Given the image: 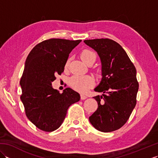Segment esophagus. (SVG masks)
<instances>
[{"instance_id":"34e87169","label":"esophagus","mask_w":158,"mask_h":158,"mask_svg":"<svg viewBox=\"0 0 158 158\" xmlns=\"http://www.w3.org/2000/svg\"><path fill=\"white\" fill-rule=\"evenodd\" d=\"M87 98H88V96H85L84 94H81V100H85Z\"/></svg>"}]
</instances>
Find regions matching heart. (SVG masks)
<instances>
[{
  "instance_id": "1",
  "label": "heart",
  "mask_w": 158,
  "mask_h": 158,
  "mask_svg": "<svg viewBox=\"0 0 158 158\" xmlns=\"http://www.w3.org/2000/svg\"><path fill=\"white\" fill-rule=\"evenodd\" d=\"M81 58L85 64H88L90 60H96V55L91 50L85 49L81 53ZM70 85L81 93H85L92 88L94 84V80L92 77L88 75L85 76H73L70 79Z\"/></svg>"
}]
</instances>
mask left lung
Wrapping results in <instances>:
<instances>
[{"label": "left lung", "instance_id": "left-lung-1", "mask_svg": "<svg viewBox=\"0 0 158 158\" xmlns=\"http://www.w3.org/2000/svg\"><path fill=\"white\" fill-rule=\"evenodd\" d=\"M100 57L102 79L94 89L102 92L93 97L98 109L89 117L92 125L100 132L119 129L126 123L136 104L139 83L136 70L119 43L109 39L85 40Z\"/></svg>", "mask_w": 158, "mask_h": 158}]
</instances>
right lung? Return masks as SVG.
<instances>
[{"mask_svg":"<svg viewBox=\"0 0 158 158\" xmlns=\"http://www.w3.org/2000/svg\"><path fill=\"white\" fill-rule=\"evenodd\" d=\"M81 40L50 39L39 43L26 58L20 85L26 115L35 126L52 132L62 125L69 107L80 100L79 93L67 88L60 94L52 88L61 75L69 53Z\"/></svg>","mask_w":158,"mask_h":158,"instance_id":"right-lung-1","label":"right lung"}]
</instances>
